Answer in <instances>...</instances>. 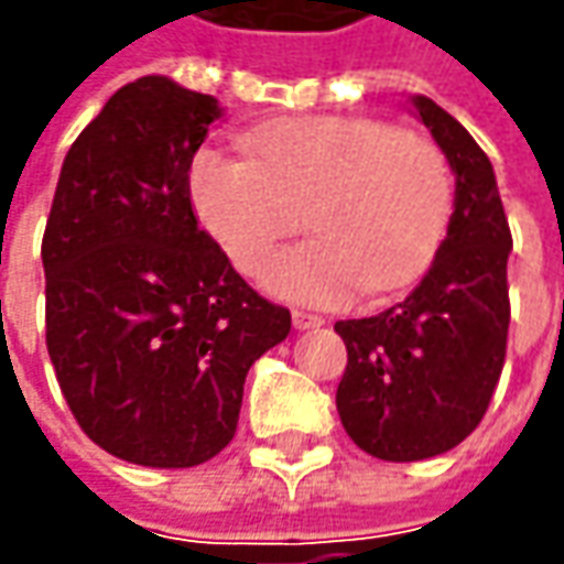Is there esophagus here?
<instances>
[{
  "label": "esophagus",
  "mask_w": 564,
  "mask_h": 564,
  "mask_svg": "<svg viewBox=\"0 0 564 564\" xmlns=\"http://www.w3.org/2000/svg\"><path fill=\"white\" fill-rule=\"evenodd\" d=\"M321 324H324V317H321V314L293 308V327H296V330H314V327H321Z\"/></svg>",
  "instance_id": "34e87169"
}]
</instances>
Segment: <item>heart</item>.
<instances>
[{"mask_svg": "<svg viewBox=\"0 0 564 564\" xmlns=\"http://www.w3.org/2000/svg\"><path fill=\"white\" fill-rule=\"evenodd\" d=\"M256 160L203 148L191 194L231 265L256 274L302 228L314 240L262 271L274 296L336 305L416 281L454 213V172L426 132L373 117H299L259 126Z\"/></svg>", "mask_w": 564, "mask_h": 564, "instance_id": "obj_1", "label": "heart"}]
</instances>
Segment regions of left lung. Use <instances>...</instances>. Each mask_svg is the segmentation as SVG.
I'll return each instance as SVG.
<instances>
[{
  "instance_id": "1",
  "label": "left lung",
  "mask_w": 564,
  "mask_h": 564,
  "mask_svg": "<svg viewBox=\"0 0 564 564\" xmlns=\"http://www.w3.org/2000/svg\"><path fill=\"white\" fill-rule=\"evenodd\" d=\"M413 105L457 172L447 237L404 302L336 321L348 351L336 411L351 442L389 463L438 457L473 435L503 373L509 333L512 234L491 160L432 98Z\"/></svg>"
}]
</instances>
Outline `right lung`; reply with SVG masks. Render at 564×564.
I'll return each instance as SVG.
<instances>
[{"label":"right lung","mask_w":564,"mask_h":564,"mask_svg":"<svg viewBox=\"0 0 564 564\" xmlns=\"http://www.w3.org/2000/svg\"><path fill=\"white\" fill-rule=\"evenodd\" d=\"M218 117L166 76L122 86L64 156L42 234L61 394L98 447L153 469L228 447L250 367L290 333L194 216L191 163Z\"/></svg>","instance_id":"add662e5"}]
</instances>
